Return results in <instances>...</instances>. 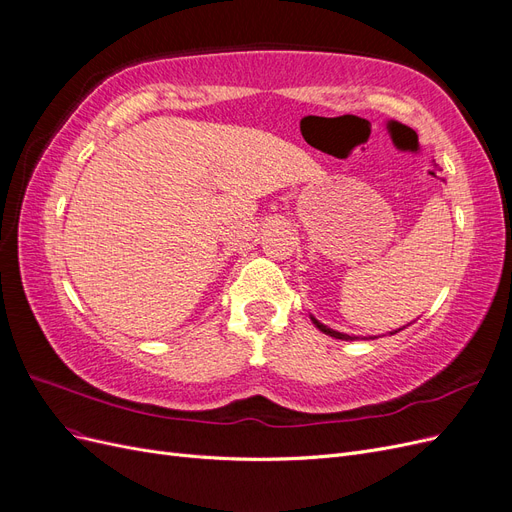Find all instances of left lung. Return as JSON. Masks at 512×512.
<instances>
[{
	"mask_svg": "<svg viewBox=\"0 0 512 512\" xmlns=\"http://www.w3.org/2000/svg\"><path fill=\"white\" fill-rule=\"evenodd\" d=\"M309 318H312V322L316 324V329H320L324 335H331V337H335V339H344V342H352V339H376V337H356V335H348V333H339V331L327 327V324H322L318 318H314V316H309ZM404 329H406V327H401V329H397V331H391L389 335H395V333L404 331Z\"/></svg>",
	"mask_w": 512,
	"mask_h": 512,
	"instance_id": "left-lung-1",
	"label": "left lung"
}]
</instances>
